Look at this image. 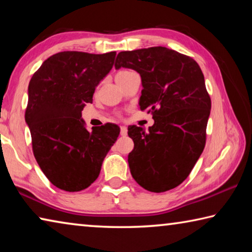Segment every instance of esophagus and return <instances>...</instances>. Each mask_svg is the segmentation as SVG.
Here are the masks:
<instances>
[{
	"label": "esophagus",
	"mask_w": 252,
	"mask_h": 252,
	"mask_svg": "<svg viewBox=\"0 0 252 252\" xmlns=\"http://www.w3.org/2000/svg\"><path fill=\"white\" fill-rule=\"evenodd\" d=\"M120 133H121V135H122V136H126V135L127 134V129H126V126H120Z\"/></svg>",
	"instance_id": "34e87169"
}]
</instances>
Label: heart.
Masks as SVG:
<instances>
[{
    "label": "heart",
    "mask_w": 252,
    "mask_h": 252,
    "mask_svg": "<svg viewBox=\"0 0 252 252\" xmlns=\"http://www.w3.org/2000/svg\"><path fill=\"white\" fill-rule=\"evenodd\" d=\"M127 72H129V71H120V72H118V74H117V76H120V75H123V74H126V73H127Z\"/></svg>",
    "instance_id": "1"
}]
</instances>
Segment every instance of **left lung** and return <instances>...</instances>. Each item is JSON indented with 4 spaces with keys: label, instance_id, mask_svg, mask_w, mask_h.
Instances as JSON below:
<instances>
[{
    "label": "left lung",
    "instance_id": "left-lung-1",
    "mask_svg": "<svg viewBox=\"0 0 252 252\" xmlns=\"http://www.w3.org/2000/svg\"><path fill=\"white\" fill-rule=\"evenodd\" d=\"M114 67L140 74V109L155 120L148 131L127 127L134 142L127 156L132 177L151 192L173 189L189 176L206 144L211 100L202 71L193 59L164 46L123 51Z\"/></svg>",
    "mask_w": 252,
    "mask_h": 252
}]
</instances>
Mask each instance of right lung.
Listing matches in <instances>:
<instances>
[{"label": "right lung", "mask_w": 252, "mask_h": 252, "mask_svg": "<svg viewBox=\"0 0 252 252\" xmlns=\"http://www.w3.org/2000/svg\"><path fill=\"white\" fill-rule=\"evenodd\" d=\"M114 58L116 52H60L46 59L30 81L25 122L33 153L59 189L75 192L91 186L120 133L114 123L88 131L81 118L97 84L112 69Z\"/></svg>", "instance_id": "right-lung-1"}]
</instances>
